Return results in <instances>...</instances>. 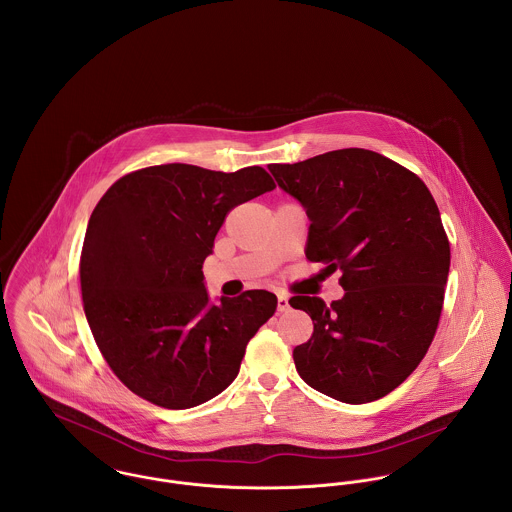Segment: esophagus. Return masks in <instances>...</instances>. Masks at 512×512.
I'll return each instance as SVG.
<instances>
[{"label": "esophagus", "instance_id": "esophagus-1", "mask_svg": "<svg viewBox=\"0 0 512 512\" xmlns=\"http://www.w3.org/2000/svg\"><path fill=\"white\" fill-rule=\"evenodd\" d=\"M290 309V301L286 295H278V311H288Z\"/></svg>", "mask_w": 512, "mask_h": 512}]
</instances>
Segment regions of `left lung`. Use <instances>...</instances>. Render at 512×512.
I'll list each match as a JSON object with an SVG mask.
<instances>
[{"label": "left lung", "mask_w": 512, "mask_h": 512, "mask_svg": "<svg viewBox=\"0 0 512 512\" xmlns=\"http://www.w3.org/2000/svg\"><path fill=\"white\" fill-rule=\"evenodd\" d=\"M270 171L311 220L307 260L343 274L345 295L329 305L290 299L313 321L295 368L339 402L378 400L422 363L438 329L451 258L438 205L416 173L361 147Z\"/></svg>", "instance_id": "left-lung-1"}]
</instances>
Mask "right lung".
Segmentation results:
<instances>
[{
  "label": "right lung",
  "mask_w": 512,
  "mask_h": 512,
  "mask_svg": "<svg viewBox=\"0 0 512 512\" xmlns=\"http://www.w3.org/2000/svg\"><path fill=\"white\" fill-rule=\"evenodd\" d=\"M276 187L258 165L234 173L187 163L120 177L94 207L80 292L92 337L140 398L185 410L220 394L278 297L248 290L209 303L203 262L226 215Z\"/></svg>",
  "instance_id": "add662e5"
}]
</instances>
